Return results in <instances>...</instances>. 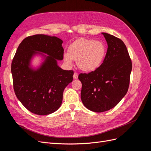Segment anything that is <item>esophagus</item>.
<instances>
[{"label": "esophagus", "instance_id": "esophagus-1", "mask_svg": "<svg viewBox=\"0 0 151 151\" xmlns=\"http://www.w3.org/2000/svg\"><path fill=\"white\" fill-rule=\"evenodd\" d=\"M73 78H74V79H77L78 78V74H77V72H74V76H73Z\"/></svg>", "mask_w": 151, "mask_h": 151}]
</instances>
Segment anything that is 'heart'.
<instances>
[{
    "mask_svg": "<svg viewBox=\"0 0 151 151\" xmlns=\"http://www.w3.org/2000/svg\"><path fill=\"white\" fill-rule=\"evenodd\" d=\"M106 52L104 44L101 41L81 38L76 40L68 48V53L63 55L65 63L72 65L77 60L81 70L93 71L101 64Z\"/></svg>",
    "mask_w": 151,
    "mask_h": 151,
    "instance_id": "obj_1",
    "label": "heart"
}]
</instances>
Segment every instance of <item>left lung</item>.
I'll list each match as a JSON object with an SVG mask.
<instances>
[{
	"label": "left lung",
	"instance_id": "8db88e82",
	"mask_svg": "<svg viewBox=\"0 0 151 151\" xmlns=\"http://www.w3.org/2000/svg\"><path fill=\"white\" fill-rule=\"evenodd\" d=\"M108 50L101 65L88 74L81 73V98L91 111L109 110L119 103L129 89L132 64L125 43L120 38L102 33Z\"/></svg>",
	"mask_w": 151,
	"mask_h": 151
}]
</instances>
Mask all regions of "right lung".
<instances>
[{"label":"right lung","mask_w":151,"mask_h":151,"mask_svg":"<svg viewBox=\"0 0 151 151\" xmlns=\"http://www.w3.org/2000/svg\"><path fill=\"white\" fill-rule=\"evenodd\" d=\"M63 42L56 36H28L18 47L11 64L13 88L22 105L39 115L51 114L60 108L63 90L73 80L74 71L63 70L57 60L63 58ZM38 52L47 54L38 70L30 67L32 57Z\"/></svg>","instance_id":"add662e5"}]
</instances>
